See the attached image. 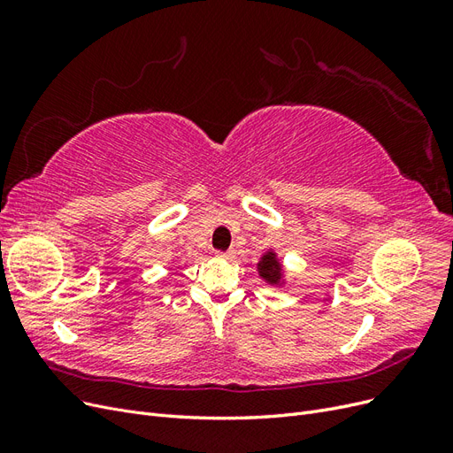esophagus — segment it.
Masks as SVG:
<instances>
[{
	"mask_svg": "<svg viewBox=\"0 0 453 453\" xmlns=\"http://www.w3.org/2000/svg\"><path fill=\"white\" fill-rule=\"evenodd\" d=\"M217 257H223V258H234V250H228V251H217Z\"/></svg>",
	"mask_w": 453,
	"mask_h": 453,
	"instance_id": "obj_1",
	"label": "esophagus"
}]
</instances>
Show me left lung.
I'll list each match as a JSON object with an SVG mask.
<instances>
[{
  "label": "left lung",
  "mask_w": 453,
  "mask_h": 453,
  "mask_svg": "<svg viewBox=\"0 0 453 453\" xmlns=\"http://www.w3.org/2000/svg\"><path fill=\"white\" fill-rule=\"evenodd\" d=\"M258 272L260 276L270 283H276L280 280V265L276 263V258H273V253H268L263 258V263H258Z\"/></svg>",
  "instance_id": "1"
}]
</instances>
